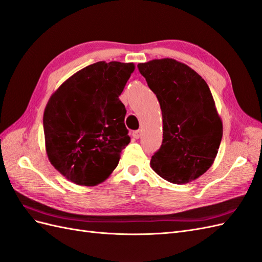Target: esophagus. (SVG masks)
<instances>
[{
	"label": "esophagus",
	"mask_w": 262,
	"mask_h": 262,
	"mask_svg": "<svg viewBox=\"0 0 262 262\" xmlns=\"http://www.w3.org/2000/svg\"><path fill=\"white\" fill-rule=\"evenodd\" d=\"M140 136H141V132H140L139 130H137V131H133V133H132V137H133L134 139H139V138H140Z\"/></svg>",
	"instance_id": "34e87169"
}]
</instances>
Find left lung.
Returning a JSON list of instances; mask_svg holds the SVG:
<instances>
[{"mask_svg":"<svg viewBox=\"0 0 262 262\" xmlns=\"http://www.w3.org/2000/svg\"><path fill=\"white\" fill-rule=\"evenodd\" d=\"M138 68L157 95L163 118V142L151 159L152 169L174 184L199 179L213 165L223 138L208 84L172 58L141 62Z\"/></svg>","mask_w":262,"mask_h":262,"instance_id":"left-lung-1","label":"left lung"}]
</instances>
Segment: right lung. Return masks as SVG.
<instances>
[{
	"label": "right lung",
	"mask_w": 262,
	"mask_h": 262,
	"mask_svg": "<svg viewBox=\"0 0 262 262\" xmlns=\"http://www.w3.org/2000/svg\"><path fill=\"white\" fill-rule=\"evenodd\" d=\"M133 62L98 61L61 83L44 111L49 162L77 185L95 186L109 178L130 143L119 96Z\"/></svg>",
	"instance_id": "obj_1"
}]
</instances>
